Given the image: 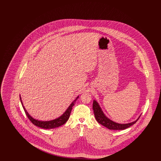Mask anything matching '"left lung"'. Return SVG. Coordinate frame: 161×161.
Segmentation results:
<instances>
[{
  "label": "left lung",
  "mask_w": 161,
  "mask_h": 161,
  "mask_svg": "<svg viewBox=\"0 0 161 161\" xmlns=\"http://www.w3.org/2000/svg\"><path fill=\"white\" fill-rule=\"evenodd\" d=\"M93 110L94 112V115L95 117L98 121V123H100L103 126L107 127L109 130H124L134 124L136 123L140 117L139 116L138 119L132 122V123H127V124H119V123H115L114 121L110 120L108 119L104 114L103 113V110H101L100 105L98 103L95 101L93 100Z\"/></svg>",
  "instance_id": "1"
}]
</instances>
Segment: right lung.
I'll return each instance as SVG.
<instances>
[{
	"label": "right lung",
	"mask_w": 161,
	"mask_h": 161,
	"mask_svg": "<svg viewBox=\"0 0 161 161\" xmlns=\"http://www.w3.org/2000/svg\"><path fill=\"white\" fill-rule=\"evenodd\" d=\"M78 96L76 98V99L74 100L69 106V107L67 108V110L65 111V112L63 114V115L60 116V117H58L57 119H55L54 120H51V121H38L37 119H36L34 118H33L31 115L28 114V112H27L26 110L25 109V107L23 106V103L22 101L21 100V97L20 96V101L21 103L22 104L24 111L26 114V116H28V119L31 121V123H32L33 124H34L35 125L37 126L38 127L42 128V129H54V128H57L58 127H60L62 125L64 124L65 123H66V121L68 120L69 116L70 115V112L71 110L72 109V107L74 106L76 101L77 99L78 98Z\"/></svg>",
	"instance_id": "add662e5"
}]
</instances>
